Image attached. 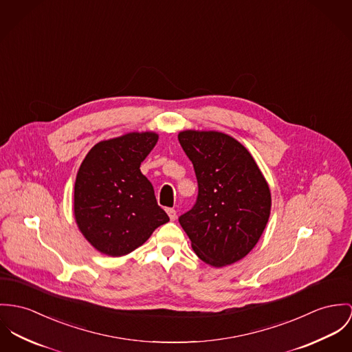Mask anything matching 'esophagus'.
I'll use <instances>...</instances> for the list:
<instances>
[{
	"instance_id": "1",
	"label": "esophagus",
	"mask_w": 352,
	"mask_h": 352,
	"mask_svg": "<svg viewBox=\"0 0 352 352\" xmlns=\"http://www.w3.org/2000/svg\"><path fill=\"white\" fill-rule=\"evenodd\" d=\"M166 214L169 215V219H170V221H175V219L177 218L176 210H173V208H166Z\"/></svg>"
}]
</instances>
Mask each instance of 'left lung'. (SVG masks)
I'll use <instances>...</instances> for the list:
<instances>
[{
	"instance_id": "8db88e82",
	"label": "left lung",
	"mask_w": 352,
	"mask_h": 352,
	"mask_svg": "<svg viewBox=\"0 0 352 352\" xmlns=\"http://www.w3.org/2000/svg\"><path fill=\"white\" fill-rule=\"evenodd\" d=\"M179 142L197 180L196 201L179 222L201 261L231 265L252 252L266 227L267 183L249 151L227 134L186 130Z\"/></svg>"
}]
</instances>
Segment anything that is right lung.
<instances>
[{"label": "right lung", "mask_w": 352, "mask_h": 352, "mask_svg": "<svg viewBox=\"0 0 352 352\" xmlns=\"http://www.w3.org/2000/svg\"><path fill=\"white\" fill-rule=\"evenodd\" d=\"M157 138L146 131L100 141L78 170L74 188L76 223L103 254H128L169 221L157 204L152 183L140 170Z\"/></svg>", "instance_id": "1"}]
</instances>
